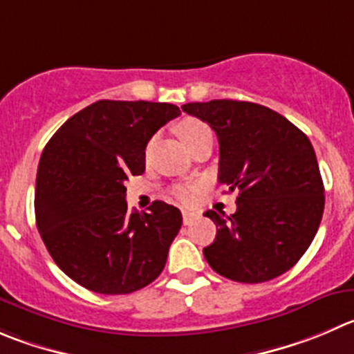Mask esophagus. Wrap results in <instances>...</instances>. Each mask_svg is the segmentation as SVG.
Here are the masks:
<instances>
[{"label":"esophagus","mask_w":354,"mask_h":354,"mask_svg":"<svg viewBox=\"0 0 354 354\" xmlns=\"http://www.w3.org/2000/svg\"><path fill=\"white\" fill-rule=\"evenodd\" d=\"M198 217V214L196 212H189V210H184L183 212V222L186 225H189V224H193V221L194 218Z\"/></svg>","instance_id":"34e87169"}]
</instances>
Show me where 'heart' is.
Wrapping results in <instances>:
<instances>
[{
    "mask_svg": "<svg viewBox=\"0 0 354 354\" xmlns=\"http://www.w3.org/2000/svg\"><path fill=\"white\" fill-rule=\"evenodd\" d=\"M207 132H210V129H208L207 124L200 120H194V118H187V120H184L183 123L177 127V133H179L180 140H183L186 147L189 146L193 140H196L198 137L203 136V133ZM174 193L175 196H177V200H180L183 203H191L194 198V187L179 186V187H175Z\"/></svg>",
    "mask_w": 354,
    "mask_h": 354,
    "instance_id": "heart-1",
    "label": "heart"
}]
</instances>
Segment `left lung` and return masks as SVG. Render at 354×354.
I'll use <instances>...</instances> for the list:
<instances>
[{"mask_svg":"<svg viewBox=\"0 0 354 354\" xmlns=\"http://www.w3.org/2000/svg\"><path fill=\"white\" fill-rule=\"evenodd\" d=\"M218 139V183L238 191L230 217L205 212L218 225L203 248L210 268L240 283L283 274L304 255L319 227L325 189L311 142L285 116L243 100L189 102Z\"/></svg>","mask_w":354,"mask_h":354,"instance_id":"left-lung-1","label":"left lung"}]
</instances>
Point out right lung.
<instances>
[{
	"mask_svg": "<svg viewBox=\"0 0 354 354\" xmlns=\"http://www.w3.org/2000/svg\"><path fill=\"white\" fill-rule=\"evenodd\" d=\"M179 114L167 102L99 100L71 116L43 149L36 225L55 264L82 287L132 294L163 271L183 215L165 201L130 212L124 180L146 170L147 142Z\"/></svg>",
	"mask_w": 354,
	"mask_h": 354,
	"instance_id": "right-lung-1",
	"label": "right lung"
}]
</instances>
